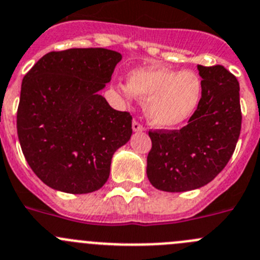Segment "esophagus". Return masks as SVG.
Wrapping results in <instances>:
<instances>
[{"label": "esophagus", "mask_w": 260, "mask_h": 260, "mask_svg": "<svg viewBox=\"0 0 260 260\" xmlns=\"http://www.w3.org/2000/svg\"><path fill=\"white\" fill-rule=\"evenodd\" d=\"M132 129L135 131V132H142V131H144L145 128H144V125H142L140 122H137V120H133Z\"/></svg>", "instance_id": "34e87169"}]
</instances>
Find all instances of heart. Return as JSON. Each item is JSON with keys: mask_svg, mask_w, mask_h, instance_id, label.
<instances>
[{"mask_svg": "<svg viewBox=\"0 0 260 260\" xmlns=\"http://www.w3.org/2000/svg\"><path fill=\"white\" fill-rule=\"evenodd\" d=\"M119 92L145 101V114L152 125L172 129L186 123L198 110L203 97V82L192 70L163 67L140 68L128 75Z\"/></svg>", "mask_w": 260, "mask_h": 260, "instance_id": "obj_1", "label": "heart"}]
</instances>
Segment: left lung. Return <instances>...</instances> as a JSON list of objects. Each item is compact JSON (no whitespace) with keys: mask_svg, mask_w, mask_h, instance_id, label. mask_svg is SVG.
Here are the masks:
<instances>
[{"mask_svg":"<svg viewBox=\"0 0 260 260\" xmlns=\"http://www.w3.org/2000/svg\"><path fill=\"white\" fill-rule=\"evenodd\" d=\"M203 97L187 125L150 131L147 178L155 188L185 192L208 185L223 171L241 131L240 86L222 65H198Z\"/></svg>","mask_w":260,"mask_h":260,"instance_id":"obj_1","label":"left lung"}]
</instances>
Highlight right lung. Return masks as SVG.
I'll use <instances>...</instances> for the list:
<instances>
[{"instance_id": "obj_1", "label": "right lung", "mask_w": 260, "mask_h": 260, "mask_svg": "<svg viewBox=\"0 0 260 260\" xmlns=\"http://www.w3.org/2000/svg\"><path fill=\"white\" fill-rule=\"evenodd\" d=\"M120 60L106 48L52 51L23 78L19 142L48 187L88 193L108 181L114 152L132 136L131 114L113 109L99 93Z\"/></svg>"}]
</instances>
